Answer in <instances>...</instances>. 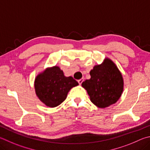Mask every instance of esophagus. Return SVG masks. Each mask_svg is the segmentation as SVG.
<instances>
[{
	"instance_id": "esophagus-1",
	"label": "esophagus",
	"mask_w": 150,
	"mask_h": 150,
	"mask_svg": "<svg viewBox=\"0 0 150 150\" xmlns=\"http://www.w3.org/2000/svg\"><path fill=\"white\" fill-rule=\"evenodd\" d=\"M77 81H78V83H79V84H82V83L83 82V81H84V79H83V78H82V79H79V80H78Z\"/></svg>"
}]
</instances>
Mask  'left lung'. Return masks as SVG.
<instances>
[{
  "label": "left lung",
  "mask_w": 150,
  "mask_h": 150,
  "mask_svg": "<svg viewBox=\"0 0 150 150\" xmlns=\"http://www.w3.org/2000/svg\"><path fill=\"white\" fill-rule=\"evenodd\" d=\"M90 75L91 79L83 82L82 86L94 105L105 108L117 101L123 90V80L112 61L105 59L102 64L95 66Z\"/></svg>",
  "instance_id": "left-lung-1"
}]
</instances>
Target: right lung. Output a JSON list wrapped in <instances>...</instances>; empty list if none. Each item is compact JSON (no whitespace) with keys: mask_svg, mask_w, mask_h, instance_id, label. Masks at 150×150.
I'll use <instances>...</instances> for the list:
<instances>
[{"mask_svg":"<svg viewBox=\"0 0 150 150\" xmlns=\"http://www.w3.org/2000/svg\"><path fill=\"white\" fill-rule=\"evenodd\" d=\"M79 83L72 77H65L58 66L46 69L37 76L35 88L37 96L45 105L54 108L66 100L69 90Z\"/></svg>","mask_w":150,"mask_h":150,"instance_id":"obj_1","label":"right lung"}]
</instances>
